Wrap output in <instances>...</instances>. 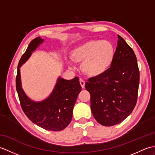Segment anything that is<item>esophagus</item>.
<instances>
[{"label": "esophagus", "instance_id": "34e87169", "mask_svg": "<svg viewBox=\"0 0 155 155\" xmlns=\"http://www.w3.org/2000/svg\"><path fill=\"white\" fill-rule=\"evenodd\" d=\"M80 84L81 85V87L83 88H84V86H85V82L83 79H82V78H80Z\"/></svg>", "mask_w": 155, "mask_h": 155}]
</instances>
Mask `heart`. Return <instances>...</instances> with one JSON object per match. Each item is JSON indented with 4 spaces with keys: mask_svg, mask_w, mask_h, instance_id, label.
I'll return each instance as SVG.
<instances>
[{
    "mask_svg": "<svg viewBox=\"0 0 155 155\" xmlns=\"http://www.w3.org/2000/svg\"><path fill=\"white\" fill-rule=\"evenodd\" d=\"M114 48L107 41H88L74 48L71 52L72 60L67 64L69 68L76 70L74 62H81L84 72L91 76H98L107 70L114 57Z\"/></svg>",
    "mask_w": 155,
    "mask_h": 155,
    "instance_id": "obj_1",
    "label": "heart"
}]
</instances>
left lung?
<instances>
[{"label": "left lung", "mask_w": 155, "mask_h": 155, "mask_svg": "<svg viewBox=\"0 0 155 155\" xmlns=\"http://www.w3.org/2000/svg\"><path fill=\"white\" fill-rule=\"evenodd\" d=\"M139 71L135 54L120 36L110 67L90 78L85 88L91 94V108L95 119L106 127L119 124L135 107Z\"/></svg>", "instance_id": "1"}]
</instances>
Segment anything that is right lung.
I'll return each instance as SVG.
<instances>
[{
	"label": "right lung",
	"mask_w": 155,
	"mask_h": 155,
	"mask_svg": "<svg viewBox=\"0 0 155 155\" xmlns=\"http://www.w3.org/2000/svg\"><path fill=\"white\" fill-rule=\"evenodd\" d=\"M44 41L38 37L28 45L18 65L16 88L22 109L32 123L45 130L60 131L67 127L72 120L74 105L82 90L79 78L66 80L59 77L51 94L41 101L31 99L22 87L20 68Z\"/></svg>",
	"instance_id": "1"
}]
</instances>
